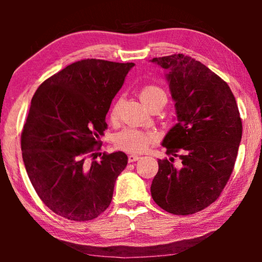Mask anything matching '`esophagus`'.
Wrapping results in <instances>:
<instances>
[{
  "label": "esophagus",
  "instance_id": "1",
  "mask_svg": "<svg viewBox=\"0 0 262 262\" xmlns=\"http://www.w3.org/2000/svg\"><path fill=\"white\" fill-rule=\"evenodd\" d=\"M139 159H140L139 155H129V156H128V162L129 163L136 162V161H139Z\"/></svg>",
  "mask_w": 262,
  "mask_h": 262
}]
</instances>
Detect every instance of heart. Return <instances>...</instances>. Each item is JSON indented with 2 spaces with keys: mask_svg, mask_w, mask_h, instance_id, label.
I'll return each mask as SVG.
<instances>
[{
  "mask_svg": "<svg viewBox=\"0 0 262 262\" xmlns=\"http://www.w3.org/2000/svg\"><path fill=\"white\" fill-rule=\"evenodd\" d=\"M140 97L144 105L148 107L154 101L159 98H166L165 91L161 86L156 84H145L140 89ZM121 106V98H118L114 101L112 108L110 111V120L112 122H117L119 120V111ZM157 142L156 134L150 132H143L140 129H123L119 133L114 139L115 147L126 152H143L150 145L155 144Z\"/></svg>",
  "mask_w": 262,
  "mask_h": 262,
  "instance_id": "1",
  "label": "heart"
}]
</instances>
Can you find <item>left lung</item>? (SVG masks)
I'll return each instance as SVG.
<instances>
[{
    "label": "left lung",
    "instance_id": "obj_1",
    "mask_svg": "<svg viewBox=\"0 0 262 262\" xmlns=\"http://www.w3.org/2000/svg\"><path fill=\"white\" fill-rule=\"evenodd\" d=\"M167 69L178 123L163 141L151 184L157 205L174 215H192L220 198L231 177L243 134L236 98L228 83L200 61L184 54L154 57ZM182 161L173 165L174 157Z\"/></svg>",
    "mask_w": 262,
    "mask_h": 262
}]
</instances>
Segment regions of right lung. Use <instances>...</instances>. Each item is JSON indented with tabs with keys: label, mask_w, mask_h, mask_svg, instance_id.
I'll return each instance as SVG.
<instances>
[{
	"label": "right lung",
	"mask_w": 262,
	"mask_h": 262,
	"mask_svg": "<svg viewBox=\"0 0 262 262\" xmlns=\"http://www.w3.org/2000/svg\"><path fill=\"white\" fill-rule=\"evenodd\" d=\"M134 63L85 59L45 79L31 100L20 136L31 184L47 208L76 222L107 209L125 170V152L99 154L106 114Z\"/></svg>",
	"instance_id": "add662e5"
}]
</instances>
